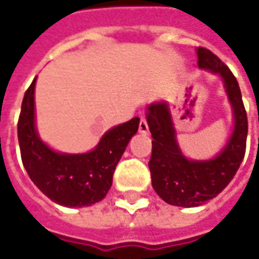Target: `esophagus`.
Here are the masks:
<instances>
[{
  "label": "esophagus",
  "mask_w": 259,
  "mask_h": 259,
  "mask_svg": "<svg viewBox=\"0 0 259 259\" xmlns=\"http://www.w3.org/2000/svg\"><path fill=\"white\" fill-rule=\"evenodd\" d=\"M139 132L141 135H147L148 133V123H147L146 118H140V123H139Z\"/></svg>",
  "instance_id": "34e87169"
}]
</instances>
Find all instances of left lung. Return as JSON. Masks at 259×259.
<instances>
[{
	"mask_svg": "<svg viewBox=\"0 0 259 259\" xmlns=\"http://www.w3.org/2000/svg\"><path fill=\"white\" fill-rule=\"evenodd\" d=\"M198 66L219 73L225 81L234 113V132L223 151L211 161H190L176 143L172 118L165 102L148 107L147 122L152 136L148 168L154 190L165 202L176 206H198L217 197L230 183L245 154L248 120L237 79L208 48H197Z\"/></svg>",
	"mask_w": 259,
	"mask_h": 259,
	"instance_id": "1",
	"label": "left lung"
}]
</instances>
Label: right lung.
I'll list each match as a JSON object with an SVG mask.
<instances>
[{
  "mask_svg": "<svg viewBox=\"0 0 259 259\" xmlns=\"http://www.w3.org/2000/svg\"><path fill=\"white\" fill-rule=\"evenodd\" d=\"M34 85L36 79L26 90L18 120L20 157L26 172L59 205L90 206L101 201L112 186L115 168L139 129L140 119H130L107 132L87 154H59L50 150L36 133Z\"/></svg>",
  "mask_w": 259,
  "mask_h": 259,
  "instance_id": "obj_1",
  "label": "right lung"
}]
</instances>
